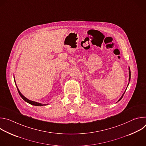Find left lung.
<instances>
[{
    "label": "left lung",
    "mask_w": 146,
    "mask_h": 146,
    "mask_svg": "<svg viewBox=\"0 0 146 146\" xmlns=\"http://www.w3.org/2000/svg\"><path fill=\"white\" fill-rule=\"evenodd\" d=\"M130 80H131V70H130V68H129V83H128V85H129V81H130ZM126 90H127V89L125 90V92H123V94H122V95L121 96V97L119 98V99L118 100V102H119L122 98V97H123V95H124V94H125V91H126Z\"/></svg>",
    "instance_id": "8db88e82"
}]
</instances>
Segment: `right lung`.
<instances>
[{
	"instance_id": "1",
	"label": "right lung",
	"mask_w": 146,
	"mask_h": 146,
	"mask_svg": "<svg viewBox=\"0 0 146 146\" xmlns=\"http://www.w3.org/2000/svg\"><path fill=\"white\" fill-rule=\"evenodd\" d=\"M14 82H15V78H14ZM16 85V84H15ZM16 87H17V90H18V93H19V95L21 96V97L25 102H27V103H29V104H31V105H33V106H46V105H48V104H41V103H38V102H34V101H32V100H29L28 99H27L26 97H25L21 93V92L19 91V90H18V87H17V85H16Z\"/></svg>"
}]
</instances>
